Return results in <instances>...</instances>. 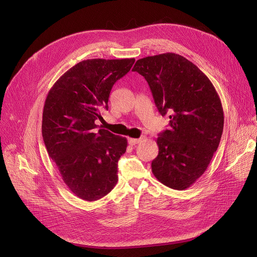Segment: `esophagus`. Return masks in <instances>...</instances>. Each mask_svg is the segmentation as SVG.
<instances>
[{
    "label": "esophagus",
    "instance_id": "esophagus-1",
    "mask_svg": "<svg viewBox=\"0 0 257 257\" xmlns=\"http://www.w3.org/2000/svg\"><path fill=\"white\" fill-rule=\"evenodd\" d=\"M141 142H142V139H129V140H128V143H129V145H131V146L138 145V144H140Z\"/></svg>",
    "mask_w": 257,
    "mask_h": 257
}]
</instances>
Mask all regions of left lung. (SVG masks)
I'll use <instances>...</instances> for the list:
<instances>
[{"label":"left lung","mask_w":257,"mask_h":257,"mask_svg":"<svg viewBox=\"0 0 257 257\" xmlns=\"http://www.w3.org/2000/svg\"><path fill=\"white\" fill-rule=\"evenodd\" d=\"M132 71L149 83L169 129L157 138L152 172L163 185L185 190L206 172L217 151L224 115L218 93L202 71L186 58L166 53L136 61Z\"/></svg>","instance_id":"1"}]
</instances>
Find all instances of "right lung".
Instances as JSON below:
<instances>
[{"instance_id":"right-lung-1","label":"right lung","mask_w":257,"mask_h":257,"mask_svg":"<svg viewBox=\"0 0 257 257\" xmlns=\"http://www.w3.org/2000/svg\"><path fill=\"white\" fill-rule=\"evenodd\" d=\"M135 59H92L77 63L53 85L45 99L42 138L64 183L88 201L108 194L117 182V161L127 140L96 130V119L108 109L114 82L127 74Z\"/></svg>"}]
</instances>
